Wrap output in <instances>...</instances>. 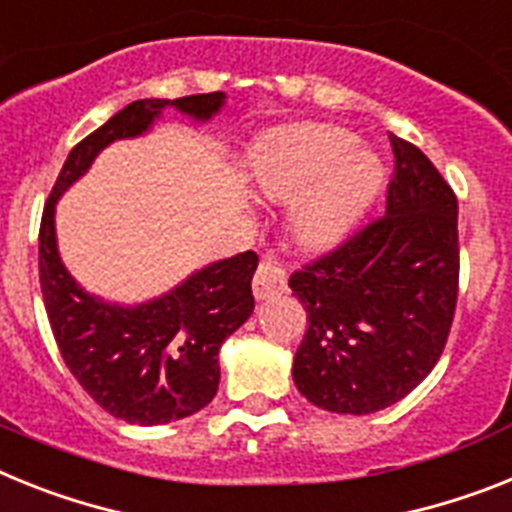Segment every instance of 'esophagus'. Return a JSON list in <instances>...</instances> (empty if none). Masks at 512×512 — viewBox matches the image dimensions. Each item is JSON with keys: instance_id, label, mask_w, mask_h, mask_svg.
<instances>
[{"instance_id": "esophagus-1", "label": "esophagus", "mask_w": 512, "mask_h": 512, "mask_svg": "<svg viewBox=\"0 0 512 512\" xmlns=\"http://www.w3.org/2000/svg\"><path fill=\"white\" fill-rule=\"evenodd\" d=\"M283 291H286V273H283V268H278L270 260H263L255 278H252V294H255V299L257 302H265V299H273V296L283 294Z\"/></svg>"}]
</instances>
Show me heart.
<instances>
[{
	"mask_svg": "<svg viewBox=\"0 0 512 512\" xmlns=\"http://www.w3.org/2000/svg\"><path fill=\"white\" fill-rule=\"evenodd\" d=\"M385 182V163L369 145L333 124H291L265 135L249 156L257 200L289 205L291 239L325 252L349 239Z\"/></svg>",
	"mask_w": 512,
	"mask_h": 512,
	"instance_id": "heart-1",
	"label": "heart"
}]
</instances>
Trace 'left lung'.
Wrapping results in <instances>:
<instances>
[{
  "mask_svg": "<svg viewBox=\"0 0 512 512\" xmlns=\"http://www.w3.org/2000/svg\"><path fill=\"white\" fill-rule=\"evenodd\" d=\"M395 176L380 221L294 273L307 336L296 390L333 414H375L432 372L458 296V200L416 145L390 135Z\"/></svg>",
  "mask_w": 512,
  "mask_h": 512,
  "instance_id": "1",
  "label": "left lung"
}]
</instances>
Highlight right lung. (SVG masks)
I'll use <instances>...</instances> for the list:
<instances>
[{
  "label": "right lung",
  "mask_w": 512,
  "mask_h": 512,
  "mask_svg": "<svg viewBox=\"0 0 512 512\" xmlns=\"http://www.w3.org/2000/svg\"><path fill=\"white\" fill-rule=\"evenodd\" d=\"M226 106V93L143 98L101 124L64 161L38 234V273L46 315L64 364L98 406L122 422L153 427L205 409L218 393L223 341L249 320L255 252H239L192 270L174 289L137 304L109 302L85 291L62 263L57 203L80 182L103 148L135 140L156 127L166 109L208 124Z\"/></svg>",
  "instance_id": "add662e5"
}]
</instances>
